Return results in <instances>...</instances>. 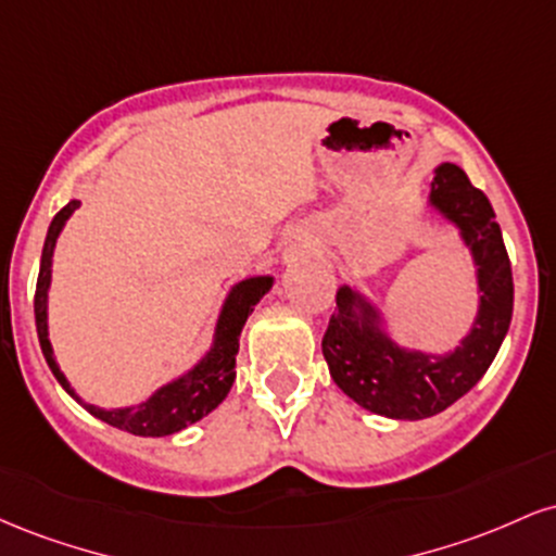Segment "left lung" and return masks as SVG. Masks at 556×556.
<instances>
[{"mask_svg":"<svg viewBox=\"0 0 556 556\" xmlns=\"http://www.w3.org/2000/svg\"><path fill=\"white\" fill-rule=\"evenodd\" d=\"M429 206L460 229L473 253L478 314L452 353L400 348L381 327V314L358 290L342 285L321 340L334 384L376 416L420 420L446 410L478 384L500 353L513 321V269L494 208L457 164L433 169Z\"/></svg>","mask_w":556,"mask_h":556,"instance_id":"8db88e82","label":"left lung"}]
</instances>
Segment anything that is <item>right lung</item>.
Segmentation results:
<instances>
[{"label":"right lung","mask_w":556,"mask_h":556,"mask_svg":"<svg viewBox=\"0 0 556 556\" xmlns=\"http://www.w3.org/2000/svg\"><path fill=\"white\" fill-rule=\"evenodd\" d=\"M78 206L80 201H70L67 206L54 216L52 225H49L47 240H43L41 269H38L36 298H34L36 331H38V342H41L43 358H47L54 379L60 381L62 389H65L70 397L78 402V405L86 407L91 416L114 426V429L136 433V437H169V433L182 431L185 426L195 424V420L208 416V413H212L214 407L227 397L229 389H232L235 355H238L240 350V331L245 327L248 316H251L253 308L258 305V300L271 290L274 277H248L229 290L225 305H222L219 321H216L212 350H208V353L203 355V358L198 361L188 374H182L180 379L159 387L156 392L146 402H140V405L112 407V410L91 405V402H83V397H78V392L70 387L65 374H62L60 366H56L52 342H49V324H47V300H49V285H52L54 245H56V238H60L62 227H65V222L73 216V212Z\"/></svg>","instance_id":"add662e5"}]
</instances>
